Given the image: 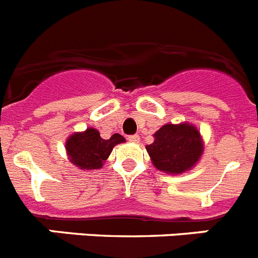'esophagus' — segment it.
<instances>
[{
    "mask_svg": "<svg viewBox=\"0 0 258 258\" xmlns=\"http://www.w3.org/2000/svg\"><path fill=\"white\" fill-rule=\"evenodd\" d=\"M127 140H129V142H132V143H140V141H141V138H140V136H129L127 137Z\"/></svg>",
    "mask_w": 258,
    "mask_h": 258,
    "instance_id": "esophagus-1",
    "label": "esophagus"
}]
</instances>
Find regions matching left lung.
Returning <instances> with one entry per match:
<instances>
[{"label": "left lung", "mask_w": 258, "mask_h": 258, "mask_svg": "<svg viewBox=\"0 0 258 258\" xmlns=\"http://www.w3.org/2000/svg\"><path fill=\"white\" fill-rule=\"evenodd\" d=\"M156 169L168 174H182L199 163L204 152L200 131L187 121L165 124L154 134V142L146 146Z\"/></svg>", "instance_id": "left-lung-1"}]
</instances>
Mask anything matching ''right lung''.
Listing matches in <instances>:
<instances>
[{
  "mask_svg": "<svg viewBox=\"0 0 258 258\" xmlns=\"http://www.w3.org/2000/svg\"><path fill=\"white\" fill-rule=\"evenodd\" d=\"M121 134L115 133L109 140H103L95 127H88L84 132L72 133L66 141L68 160L83 170L101 169L104 161L116 145L124 143Z\"/></svg>",
  "mask_w": 258,
  "mask_h": 258,
  "instance_id": "add662e5",
  "label": "right lung"
}]
</instances>
